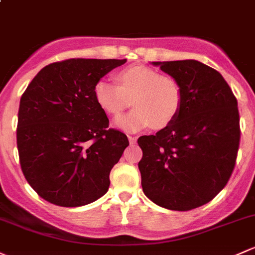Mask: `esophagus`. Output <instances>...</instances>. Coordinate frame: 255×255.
I'll return each mask as SVG.
<instances>
[{"label": "esophagus", "mask_w": 255, "mask_h": 255, "mask_svg": "<svg viewBox=\"0 0 255 255\" xmlns=\"http://www.w3.org/2000/svg\"><path fill=\"white\" fill-rule=\"evenodd\" d=\"M128 139H129V143L134 144L136 143V136H132V135H128Z\"/></svg>", "instance_id": "obj_1"}]
</instances>
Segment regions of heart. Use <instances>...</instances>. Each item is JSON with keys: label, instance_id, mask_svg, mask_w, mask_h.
<instances>
[{"label": "heart", "instance_id": "b5f03b06", "mask_svg": "<svg viewBox=\"0 0 255 255\" xmlns=\"http://www.w3.org/2000/svg\"><path fill=\"white\" fill-rule=\"evenodd\" d=\"M117 83L99 80L94 87V98L100 109L110 116H119L129 105L132 112L115 121L121 129L135 133L154 127L163 128L173 122L183 100L179 83L171 77L145 66L121 71Z\"/></svg>", "mask_w": 255, "mask_h": 255}]
</instances>
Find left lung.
<instances>
[{"instance_id": "left-lung-1", "label": "left lung", "mask_w": 255, "mask_h": 255, "mask_svg": "<svg viewBox=\"0 0 255 255\" xmlns=\"http://www.w3.org/2000/svg\"><path fill=\"white\" fill-rule=\"evenodd\" d=\"M179 83L183 100L172 123L143 135V192L168 210L187 211L224 189L240 146L237 100L224 77L195 60L151 62Z\"/></svg>"}]
</instances>
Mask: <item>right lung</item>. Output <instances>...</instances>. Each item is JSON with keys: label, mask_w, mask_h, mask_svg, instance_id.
I'll return each instance as SVG.
<instances>
[{"label": "right lung", "mask_w": 255, "mask_h": 255, "mask_svg": "<svg viewBox=\"0 0 255 255\" xmlns=\"http://www.w3.org/2000/svg\"><path fill=\"white\" fill-rule=\"evenodd\" d=\"M127 60L71 58L44 67L20 98L17 146L25 179L49 203L73 208L95 202L129 145L109 127L94 87Z\"/></svg>", "instance_id": "1"}]
</instances>
